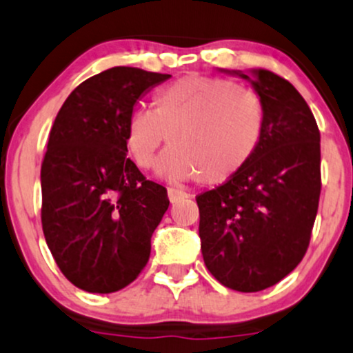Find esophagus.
I'll use <instances>...</instances> for the list:
<instances>
[{
	"instance_id": "1",
	"label": "esophagus",
	"mask_w": 353,
	"mask_h": 353,
	"mask_svg": "<svg viewBox=\"0 0 353 353\" xmlns=\"http://www.w3.org/2000/svg\"><path fill=\"white\" fill-rule=\"evenodd\" d=\"M188 196H190V195H188L187 192L178 190V188H168V199H170V202H172V203L180 202V200L188 199Z\"/></svg>"
}]
</instances>
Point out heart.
<instances>
[{
	"label": "heart",
	"mask_w": 353,
	"mask_h": 353,
	"mask_svg": "<svg viewBox=\"0 0 353 353\" xmlns=\"http://www.w3.org/2000/svg\"><path fill=\"white\" fill-rule=\"evenodd\" d=\"M264 131L266 112L251 90L229 79L185 75L154 92L151 112H132L126 148L136 166L148 170L170 136L160 175L221 185L252 160Z\"/></svg>",
	"instance_id": "1"
}]
</instances>
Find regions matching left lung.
<instances>
[{"label": "left lung", "instance_id": "left-lung-1", "mask_svg": "<svg viewBox=\"0 0 353 353\" xmlns=\"http://www.w3.org/2000/svg\"><path fill=\"white\" fill-rule=\"evenodd\" d=\"M266 112L263 145L237 175L196 196L203 261L219 283L241 293L274 286L301 263L321 192L320 130L286 79L254 70Z\"/></svg>", "mask_w": 353, "mask_h": 353}]
</instances>
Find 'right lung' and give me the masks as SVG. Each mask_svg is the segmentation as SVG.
Returning <instances> with one entry per match:
<instances>
[{
  "label": "right lung",
  "mask_w": 353,
  "mask_h": 353,
  "mask_svg": "<svg viewBox=\"0 0 353 353\" xmlns=\"http://www.w3.org/2000/svg\"><path fill=\"white\" fill-rule=\"evenodd\" d=\"M172 75L112 67L75 87L60 108L41 161V227L74 286L114 293L146 266L170 205L166 188L126 157L136 101Z\"/></svg>",
  "instance_id": "right-lung-1"
}]
</instances>
